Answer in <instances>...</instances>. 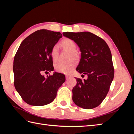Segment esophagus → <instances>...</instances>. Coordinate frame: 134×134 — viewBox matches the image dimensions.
<instances>
[{"label":"esophagus","instance_id":"esophagus-1","mask_svg":"<svg viewBox=\"0 0 134 134\" xmlns=\"http://www.w3.org/2000/svg\"><path fill=\"white\" fill-rule=\"evenodd\" d=\"M70 77H71L70 76H69V75H66V79H69V78H70Z\"/></svg>","mask_w":134,"mask_h":134}]
</instances>
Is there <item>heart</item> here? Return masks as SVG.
Here are the masks:
<instances>
[{
  "instance_id": "b5f03b06",
  "label": "heart",
  "mask_w": 134,
  "mask_h": 134,
  "mask_svg": "<svg viewBox=\"0 0 134 134\" xmlns=\"http://www.w3.org/2000/svg\"><path fill=\"white\" fill-rule=\"evenodd\" d=\"M60 44L64 49L71 52L70 60L72 59L76 60L79 58V54L76 51V44L73 40L70 38H65L61 42ZM50 54L52 60L56 62L58 58V47L57 45H54L51 48ZM75 65L76 64L74 62H71L68 64L59 63L55 65V69L60 73L69 74L73 71Z\"/></svg>"
}]
</instances>
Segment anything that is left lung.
Here are the masks:
<instances>
[{"mask_svg": "<svg viewBox=\"0 0 134 134\" xmlns=\"http://www.w3.org/2000/svg\"><path fill=\"white\" fill-rule=\"evenodd\" d=\"M63 35L79 47L81 59L76 70L88 76L87 80L76 78L72 100L84 109L97 107L106 98L114 77L110 49L104 40L90 32H66Z\"/></svg>", "mask_w": 134, "mask_h": 134, "instance_id": "obj_1", "label": "left lung"}]
</instances>
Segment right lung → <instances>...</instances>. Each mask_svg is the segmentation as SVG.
Wrapping results in <instances>:
<instances>
[{"instance_id":"add662e5","label":"right lung","mask_w":134,"mask_h":134,"mask_svg":"<svg viewBox=\"0 0 134 134\" xmlns=\"http://www.w3.org/2000/svg\"><path fill=\"white\" fill-rule=\"evenodd\" d=\"M62 35L40 30L26 37L20 44L13 62L14 85L26 103L41 106L54 100L59 87L65 81L62 74L42 75L54 70L50 51Z\"/></svg>"}]
</instances>
